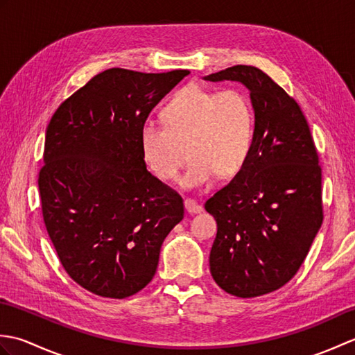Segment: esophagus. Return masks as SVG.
I'll use <instances>...</instances> for the list:
<instances>
[{"mask_svg": "<svg viewBox=\"0 0 355 355\" xmlns=\"http://www.w3.org/2000/svg\"><path fill=\"white\" fill-rule=\"evenodd\" d=\"M184 207H186V212L187 214H198V212H201V206L198 205L197 201L192 200V198H186L184 200Z\"/></svg>", "mask_w": 355, "mask_h": 355, "instance_id": "obj_1", "label": "esophagus"}]
</instances>
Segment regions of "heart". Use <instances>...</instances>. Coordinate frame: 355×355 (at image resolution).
Here are the masks:
<instances>
[{
	"label": "heart",
	"mask_w": 355,
	"mask_h": 355,
	"mask_svg": "<svg viewBox=\"0 0 355 355\" xmlns=\"http://www.w3.org/2000/svg\"><path fill=\"white\" fill-rule=\"evenodd\" d=\"M162 117L164 126H143L140 146L146 164L163 182L178 177L186 152L191 164L182 184L187 189L206 186L214 175H236L250 155L254 114L239 89L189 85L172 97Z\"/></svg>",
	"instance_id": "heart-1"
}]
</instances>
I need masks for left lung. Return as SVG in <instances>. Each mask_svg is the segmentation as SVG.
<instances>
[{"label":"left lung","mask_w":355,"mask_h":355,"mask_svg":"<svg viewBox=\"0 0 355 355\" xmlns=\"http://www.w3.org/2000/svg\"><path fill=\"white\" fill-rule=\"evenodd\" d=\"M206 80H238L250 89V155L229 184L206 201L218 225L210 273L236 297H258L290 282L323 221L322 168L299 103L267 73L235 65Z\"/></svg>","instance_id":"1"}]
</instances>
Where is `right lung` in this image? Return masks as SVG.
<instances>
[{
	"label": "right lung",
	"instance_id": "add662e5",
	"mask_svg": "<svg viewBox=\"0 0 355 355\" xmlns=\"http://www.w3.org/2000/svg\"><path fill=\"white\" fill-rule=\"evenodd\" d=\"M189 71L105 70L65 99L45 132L37 177L58 258L96 296L125 299L153 281L182 195L148 172L140 132Z\"/></svg>",
	"mask_w": 355,
	"mask_h": 355
}]
</instances>
